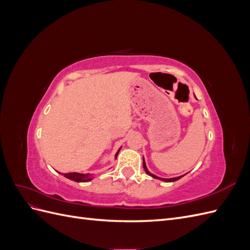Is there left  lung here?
<instances>
[{
  "label": "left lung",
  "mask_w": 250,
  "mask_h": 250,
  "mask_svg": "<svg viewBox=\"0 0 250 250\" xmlns=\"http://www.w3.org/2000/svg\"><path fill=\"white\" fill-rule=\"evenodd\" d=\"M143 167H144V170H145V172L148 174V175H150L151 177H153L155 179H160V180H163V181H167V183H173V181H176V180L180 179L183 176H185V175H181V176H177V177H174V178H162V177H158V176L154 175V174L150 173L148 171V169L146 167V164H145V160H144V157H143Z\"/></svg>",
  "instance_id": "1"
}]
</instances>
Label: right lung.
<instances>
[{
	"instance_id": "1",
	"label": "right lung",
	"mask_w": 250,
	"mask_h": 250,
	"mask_svg": "<svg viewBox=\"0 0 250 250\" xmlns=\"http://www.w3.org/2000/svg\"><path fill=\"white\" fill-rule=\"evenodd\" d=\"M119 151H120V149H119ZM119 151L116 154V158L118 156ZM63 176L71 179V180L76 181V183H86V181H89V180L93 179V177H92V175H90V174H82V173H77V172L65 173V174H63Z\"/></svg>"
}]
</instances>
